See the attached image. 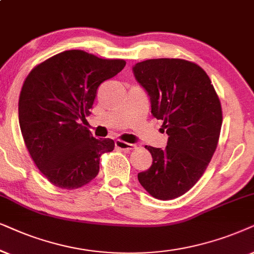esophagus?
<instances>
[{
    "instance_id": "obj_1",
    "label": "esophagus",
    "mask_w": 254,
    "mask_h": 254,
    "mask_svg": "<svg viewBox=\"0 0 254 254\" xmlns=\"http://www.w3.org/2000/svg\"><path fill=\"white\" fill-rule=\"evenodd\" d=\"M115 146L120 148V150H124V151H130V150H133V148H136V145L127 143V141H123L120 139L115 141Z\"/></svg>"
}]
</instances>
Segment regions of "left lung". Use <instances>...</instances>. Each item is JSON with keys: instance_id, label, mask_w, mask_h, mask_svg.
<instances>
[{"instance_id": "obj_1", "label": "left lung", "mask_w": 254, "mask_h": 254, "mask_svg": "<svg viewBox=\"0 0 254 254\" xmlns=\"http://www.w3.org/2000/svg\"><path fill=\"white\" fill-rule=\"evenodd\" d=\"M151 100V113L168 134L164 150L145 146L151 167L138 173L145 190L158 200H173L200 180L217 147L223 114L208 74L184 59H148L133 67Z\"/></svg>"}]
</instances>
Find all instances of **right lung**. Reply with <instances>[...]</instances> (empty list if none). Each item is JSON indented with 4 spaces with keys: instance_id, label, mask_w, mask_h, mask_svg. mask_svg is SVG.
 <instances>
[{
    "instance_id": "add662e5",
    "label": "right lung",
    "mask_w": 254,
    "mask_h": 254,
    "mask_svg": "<svg viewBox=\"0 0 254 254\" xmlns=\"http://www.w3.org/2000/svg\"><path fill=\"white\" fill-rule=\"evenodd\" d=\"M125 64L69 50L40 63L26 76L18 101L19 127L33 162L52 185L68 190L87 185L99 174L101 155L114 150L113 139H96L83 122L100 84Z\"/></svg>"
}]
</instances>
